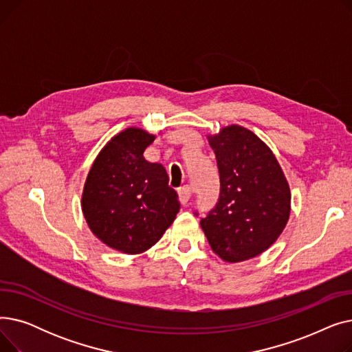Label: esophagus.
<instances>
[{
  "mask_svg": "<svg viewBox=\"0 0 352 352\" xmlns=\"http://www.w3.org/2000/svg\"><path fill=\"white\" fill-rule=\"evenodd\" d=\"M179 199H181V204L182 206H188V202H190V199H191V197H192V191H191V187H188V186H186V187H182L181 190H179Z\"/></svg>",
  "mask_w": 352,
  "mask_h": 352,
  "instance_id": "obj_1",
  "label": "esophagus"
}]
</instances>
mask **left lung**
<instances>
[{
  "instance_id": "8db88e82",
  "label": "left lung",
  "mask_w": 352,
  "mask_h": 352,
  "mask_svg": "<svg viewBox=\"0 0 352 352\" xmlns=\"http://www.w3.org/2000/svg\"><path fill=\"white\" fill-rule=\"evenodd\" d=\"M207 140L217 158L221 194L201 228L221 260H251L284 231L291 214L289 184L271 148L250 129L232 124Z\"/></svg>"
}]
</instances>
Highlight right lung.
Listing matches in <instances>:
<instances>
[{
	"mask_svg": "<svg viewBox=\"0 0 352 352\" xmlns=\"http://www.w3.org/2000/svg\"><path fill=\"white\" fill-rule=\"evenodd\" d=\"M155 137L138 126L122 129L101 148L84 184L81 208L89 230L124 254L155 245L179 211L165 168L142 155Z\"/></svg>",
	"mask_w": 352,
	"mask_h": 352,
	"instance_id": "obj_1",
	"label": "right lung"
}]
</instances>
